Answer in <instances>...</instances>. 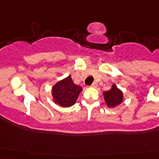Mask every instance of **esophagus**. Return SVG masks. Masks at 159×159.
Here are the masks:
<instances>
[{
	"mask_svg": "<svg viewBox=\"0 0 159 159\" xmlns=\"http://www.w3.org/2000/svg\"><path fill=\"white\" fill-rule=\"evenodd\" d=\"M92 87H97V82H93L92 84Z\"/></svg>",
	"mask_w": 159,
	"mask_h": 159,
	"instance_id": "obj_1",
	"label": "esophagus"
}]
</instances>
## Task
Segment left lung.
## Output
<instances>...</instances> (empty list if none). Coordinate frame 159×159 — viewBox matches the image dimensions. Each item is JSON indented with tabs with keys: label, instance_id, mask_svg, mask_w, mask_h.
Segmentation results:
<instances>
[{
	"label": "left lung",
	"instance_id": "8db88e82",
	"mask_svg": "<svg viewBox=\"0 0 159 159\" xmlns=\"http://www.w3.org/2000/svg\"><path fill=\"white\" fill-rule=\"evenodd\" d=\"M103 95L107 106L111 108L120 105L123 101V93L115 84L112 86L111 90L105 92Z\"/></svg>",
	"mask_w": 159,
	"mask_h": 159
}]
</instances>
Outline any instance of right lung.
I'll return each mask as SVG.
<instances>
[{"label": "right lung", "instance_id": "1", "mask_svg": "<svg viewBox=\"0 0 159 159\" xmlns=\"http://www.w3.org/2000/svg\"><path fill=\"white\" fill-rule=\"evenodd\" d=\"M82 91V87L74 84L71 76H68L53 87L52 95L57 104L63 107H69L75 104Z\"/></svg>", "mask_w": 159, "mask_h": 159}]
</instances>
